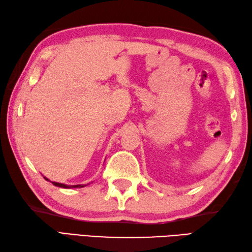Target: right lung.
I'll return each mask as SVG.
<instances>
[{
	"label": "right lung",
	"mask_w": 252,
	"mask_h": 252,
	"mask_svg": "<svg viewBox=\"0 0 252 252\" xmlns=\"http://www.w3.org/2000/svg\"><path fill=\"white\" fill-rule=\"evenodd\" d=\"M44 178H45V177H44ZM45 180L49 181L47 178H45ZM49 182H52V183L54 184V186H56V187L63 188V189H74V188H83V187H86V186H84V184H76V186H66V184L59 183V182H53V181H49Z\"/></svg>",
	"instance_id": "obj_1"
}]
</instances>
